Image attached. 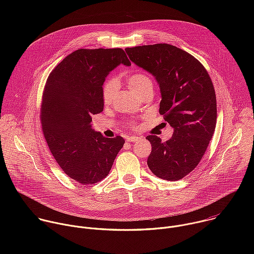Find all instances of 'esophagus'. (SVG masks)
<instances>
[{"label":"esophagus","mask_w":254,"mask_h":254,"mask_svg":"<svg viewBox=\"0 0 254 254\" xmlns=\"http://www.w3.org/2000/svg\"><path fill=\"white\" fill-rule=\"evenodd\" d=\"M139 137L138 136H127V141H135V140H137Z\"/></svg>","instance_id":"obj_1"}]
</instances>
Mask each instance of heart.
<instances>
[{
	"instance_id": "1",
	"label": "heart",
	"mask_w": 254,
	"mask_h": 254,
	"mask_svg": "<svg viewBox=\"0 0 254 254\" xmlns=\"http://www.w3.org/2000/svg\"><path fill=\"white\" fill-rule=\"evenodd\" d=\"M126 83L136 95L141 94L147 89H153V81L150 76L147 74L141 73V72H135L126 77ZM118 89V81L114 78L107 79L103 82L101 87V99L104 104L112 103L116 91ZM131 127H135V122L129 123Z\"/></svg>"
}]
</instances>
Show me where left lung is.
I'll return each mask as SVG.
<instances>
[{"label": "left lung", "mask_w": 254, "mask_h": 254, "mask_svg": "<svg viewBox=\"0 0 254 254\" xmlns=\"http://www.w3.org/2000/svg\"><path fill=\"white\" fill-rule=\"evenodd\" d=\"M129 59L152 73L160 84V115L174 127L166 141L154 134L148 166L157 177L178 181L202 160L216 127L217 102L206 68L176 46L160 43L126 48Z\"/></svg>", "instance_id": "left-lung-1"}]
</instances>
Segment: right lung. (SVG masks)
<instances>
[{"label": "right lung", "mask_w": 254, "mask_h": 254, "mask_svg": "<svg viewBox=\"0 0 254 254\" xmlns=\"http://www.w3.org/2000/svg\"><path fill=\"white\" fill-rule=\"evenodd\" d=\"M129 66L122 48L78 49L51 72L40 111L42 131L54 159L71 179L96 184L110 173L125 139L91 128V116L103 111L101 87L119 64Z\"/></svg>", "instance_id": "1"}]
</instances>
